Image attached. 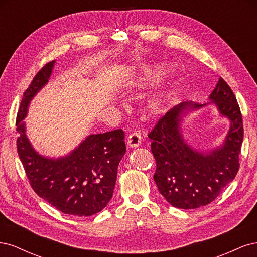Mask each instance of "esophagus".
I'll list each match as a JSON object with an SVG mask.
<instances>
[{
	"label": "esophagus",
	"instance_id": "1",
	"mask_svg": "<svg viewBox=\"0 0 257 257\" xmlns=\"http://www.w3.org/2000/svg\"><path fill=\"white\" fill-rule=\"evenodd\" d=\"M127 147L128 148H137L142 144V136L139 133H133L131 134L127 138Z\"/></svg>",
	"mask_w": 257,
	"mask_h": 257
}]
</instances>
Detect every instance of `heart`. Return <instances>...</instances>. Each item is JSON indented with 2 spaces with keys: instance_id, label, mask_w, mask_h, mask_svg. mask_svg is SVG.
Here are the masks:
<instances>
[{
  "instance_id": "1",
  "label": "heart",
  "mask_w": 257,
  "mask_h": 257,
  "mask_svg": "<svg viewBox=\"0 0 257 257\" xmlns=\"http://www.w3.org/2000/svg\"><path fill=\"white\" fill-rule=\"evenodd\" d=\"M170 71H172V67L166 63L143 64L128 77L124 85L127 89H139L147 87V85H152L164 78ZM164 102L165 99L163 96L155 98L151 104L152 110L154 112L160 111Z\"/></svg>"
}]
</instances>
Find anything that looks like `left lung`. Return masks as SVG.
Segmentation results:
<instances>
[{"label": "left lung", "instance_id": "left-lung-1", "mask_svg": "<svg viewBox=\"0 0 257 257\" xmlns=\"http://www.w3.org/2000/svg\"><path fill=\"white\" fill-rule=\"evenodd\" d=\"M208 100L201 105L183 102L175 106L148 135L157 161L154 181L168 203L179 209L210 204L234 180L239 169L243 125L237 99L229 85L220 78ZM207 105H214L220 117L230 122L222 143L211 148L190 143L183 131L186 116Z\"/></svg>", "mask_w": 257, "mask_h": 257}]
</instances>
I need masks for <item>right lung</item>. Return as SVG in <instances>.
Instances as JSON below:
<instances>
[{"instance_id":"obj_1","label":"right lung","mask_w":257,"mask_h":257,"mask_svg":"<svg viewBox=\"0 0 257 257\" xmlns=\"http://www.w3.org/2000/svg\"><path fill=\"white\" fill-rule=\"evenodd\" d=\"M56 61L36 74L23 94L17 115V150L31 186L38 196L65 214L90 216L112 197L118 166L125 154L122 130L91 134L75 149L58 158L35 150L27 135L29 106L48 83Z\"/></svg>"}]
</instances>
